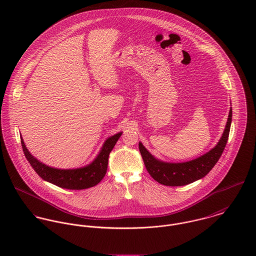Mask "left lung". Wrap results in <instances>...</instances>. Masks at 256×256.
Segmentation results:
<instances>
[{"instance_id":"1","label":"left lung","mask_w":256,"mask_h":256,"mask_svg":"<svg viewBox=\"0 0 256 256\" xmlns=\"http://www.w3.org/2000/svg\"><path fill=\"white\" fill-rule=\"evenodd\" d=\"M232 111L228 113L224 133L218 144L203 156L185 162H166L154 158L144 145L139 142V150L142 154L148 172L158 183L166 186H183L203 178L219 160L226 145Z\"/></svg>"}]
</instances>
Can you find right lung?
<instances>
[{"instance_id":"obj_1","label":"right lung","mask_w":256,"mask_h":256,"mask_svg":"<svg viewBox=\"0 0 256 256\" xmlns=\"http://www.w3.org/2000/svg\"><path fill=\"white\" fill-rule=\"evenodd\" d=\"M121 135L122 132H119L108 138L96 158L90 164L72 170L55 168L41 162L28 152L22 138H20V141L26 160L43 180L62 188L80 190L96 185L104 178L108 170L110 152Z\"/></svg>"}]
</instances>
